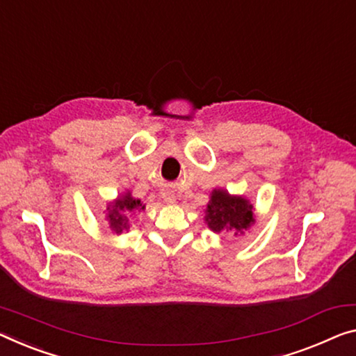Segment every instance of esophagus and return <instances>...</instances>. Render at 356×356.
<instances>
[{"instance_id":"1","label":"esophagus","mask_w":356,"mask_h":356,"mask_svg":"<svg viewBox=\"0 0 356 356\" xmlns=\"http://www.w3.org/2000/svg\"><path fill=\"white\" fill-rule=\"evenodd\" d=\"M162 199H163V202H165V204H175V202H177V195H175V193L172 189H163L162 191Z\"/></svg>"}]
</instances>
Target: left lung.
<instances>
[{
  "mask_svg": "<svg viewBox=\"0 0 356 356\" xmlns=\"http://www.w3.org/2000/svg\"><path fill=\"white\" fill-rule=\"evenodd\" d=\"M253 205L242 195H231L224 189H215L207 205L205 222L213 232L231 231L243 234L254 222Z\"/></svg>",
  "mask_w": 356,
  "mask_h": 356,
  "instance_id": "1",
  "label": "left lung"
}]
</instances>
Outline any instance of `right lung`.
Wrapping results in <instances>:
<instances>
[{
	"label": "right lung",
	"instance_id": "obj_1",
	"mask_svg": "<svg viewBox=\"0 0 356 356\" xmlns=\"http://www.w3.org/2000/svg\"><path fill=\"white\" fill-rule=\"evenodd\" d=\"M108 216L109 227L116 234H121L125 229H129V215L134 211H143L145 204L140 199H135L130 193L118 197L116 200L108 205Z\"/></svg>",
	"mask_w": 356,
	"mask_h": 356
}]
</instances>
